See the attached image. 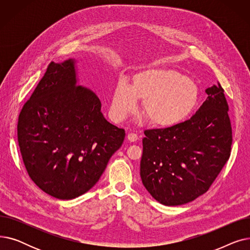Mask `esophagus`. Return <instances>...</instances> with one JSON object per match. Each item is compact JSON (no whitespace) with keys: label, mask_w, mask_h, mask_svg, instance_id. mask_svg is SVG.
Segmentation results:
<instances>
[{"label":"esophagus","mask_w":250,"mask_h":250,"mask_svg":"<svg viewBox=\"0 0 250 250\" xmlns=\"http://www.w3.org/2000/svg\"><path fill=\"white\" fill-rule=\"evenodd\" d=\"M138 139H139V137H138V135L135 134V133H129V134L127 135V140H128L129 142H136Z\"/></svg>","instance_id":"34e87169"}]
</instances>
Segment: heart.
I'll return each instance as SVG.
<instances>
[{
    "label": "heart",
    "instance_id": "obj_1",
    "mask_svg": "<svg viewBox=\"0 0 250 250\" xmlns=\"http://www.w3.org/2000/svg\"><path fill=\"white\" fill-rule=\"evenodd\" d=\"M154 126L174 125L188 117L198 106L200 92L196 84L178 71L147 68L136 73L132 84L118 82L112 96L110 113L113 120L123 122L138 108Z\"/></svg>",
    "mask_w": 250,
    "mask_h": 250
}]
</instances>
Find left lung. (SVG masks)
<instances>
[{"label":"left lung","mask_w":250,"mask_h":250,"mask_svg":"<svg viewBox=\"0 0 250 250\" xmlns=\"http://www.w3.org/2000/svg\"><path fill=\"white\" fill-rule=\"evenodd\" d=\"M189 120L144 132L140 174L144 187L165 206H179L207 192L228 161L232 127L224 89L218 82Z\"/></svg>","instance_id":"obj_1"}]
</instances>
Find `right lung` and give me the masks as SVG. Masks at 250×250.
Returning a JSON list of instances; mask_svg holds the SVG:
<instances>
[{"label": "right lung", "mask_w": 250, "mask_h": 250, "mask_svg": "<svg viewBox=\"0 0 250 250\" xmlns=\"http://www.w3.org/2000/svg\"><path fill=\"white\" fill-rule=\"evenodd\" d=\"M73 60L51 62L20 111L17 136L35 185L60 200L93 188L125 133L105 120L99 98L77 86Z\"/></svg>", "instance_id": "obj_1"}]
</instances>
